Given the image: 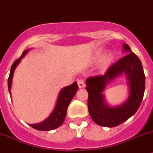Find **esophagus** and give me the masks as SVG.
Segmentation results:
<instances>
[{
	"label": "esophagus",
	"mask_w": 153,
	"mask_h": 153,
	"mask_svg": "<svg viewBox=\"0 0 153 153\" xmlns=\"http://www.w3.org/2000/svg\"><path fill=\"white\" fill-rule=\"evenodd\" d=\"M77 82H78V87H79L80 88H84V87L85 86V82H84L83 80H82V79H78V81H77Z\"/></svg>",
	"instance_id": "obj_1"
}]
</instances>
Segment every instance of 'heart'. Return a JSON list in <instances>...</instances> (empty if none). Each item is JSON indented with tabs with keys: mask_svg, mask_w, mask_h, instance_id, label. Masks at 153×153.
Masks as SVG:
<instances>
[{
	"mask_svg": "<svg viewBox=\"0 0 153 153\" xmlns=\"http://www.w3.org/2000/svg\"><path fill=\"white\" fill-rule=\"evenodd\" d=\"M101 56V53L100 51L96 53V54L94 55V61H98L99 59ZM114 59V56L113 55V53H108L107 54L104 55L102 58H101V60H100V68L101 70H105L107 69L108 67L112 64L113 61Z\"/></svg>",
	"mask_w": 153,
	"mask_h": 153,
	"instance_id": "1",
	"label": "heart"
}]
</instances>
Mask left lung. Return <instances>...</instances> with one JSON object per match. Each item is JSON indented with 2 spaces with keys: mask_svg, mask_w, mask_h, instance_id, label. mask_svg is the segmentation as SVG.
<instances>
[{
  "mask_svg": "<svg viewBox=\"0 0 153 153\" xmlns=\"http://www.w3.org/2000/svg\"><path fill=\"white\" fill-rule=\"evenodd\" d=\"M123 52L126 56L110 67L104 75L86 79L89 114L99 126L114 127L121 124L134 115L143 97L145 75L141 61L126 43L123 44ZM123 74L127 78L129 95L123 104L113 107L106 102L103 91L107 85Z\"/></svg>",
  "mask_w": 153,
  "mask_h": 153,
  "instance_id": "1",
  "label": "left lung"
}]
</instances>
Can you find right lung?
Segmentation results:
<instances>
[{"mask_svg":"<svg viewBox=\"0 0 153 153\" xmlns=\"http://www.w3.org/2000/svg\"><path fill=\"white\" fill-rule=\"evenodd\" d=\"M29 51H30V49H26L23 53L22 56L19 58L18 59H16L13 62V64L12 65L7 82L10 95H11L10 94V91H11L12 80H13L15 69H16V66L20 64L22 59L27 54ZM78 88V86L77 85V82H75L69 86L65 87L62 89H61L59 93V95H58L54 109L52 111L50 115L46 120H44L40 123L29 125L30 126H32L33 128H34V129H36V130H41V131H49V130H55L56 128L59 127L64 122L65 119L68 105H69L70 102L71 101L74 96L75 95Z\"/></svg>","mask_w":153,"mask_h":153,"instance_id":"right-lung-1","label":"right lung"}]
</instances>
